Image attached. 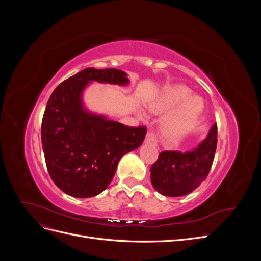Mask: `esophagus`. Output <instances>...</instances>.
Segmentation results:
<instances>
[{
    "mask_svg": "<svg viewBox=\"0 0 261 261\" xmlns=\"http://www.w3.org/2000/svg\"><path fill=\"white\" fill-rule=\"evenodd\" d=\"M146 143L147 144H150V145H153V146H156L158 145V138L156 136L154 135V133L152 132H148L147 135H146Z\"/></svg>",
    "mask_w": 261,
    "mask_h": 261,
    "instance_id": "esophagus-1",
    "label": "esophagus"
}]
</instances>
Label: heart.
Here are the masks:
<instances>
[{"label":"heart","mask_w":261,"mask_h":261,"mask_svg":"<svg viewBox=\"0 0 261 261\" xmlns=\"http://www.w3.org/2000/svg\"><path fill=\"white\" fill-rule=\"evenodd\" d=\"M156 113L167 112L162 120V129L172 137H184L198 124L204 110L203 100L198 96H192V90L186 86L168 87L149 106ZM139 116L146 118V113Z\"/></svg>","instance_id":"b5f03b06"}]
</instances>
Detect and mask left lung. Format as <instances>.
Instances as JSON below:
<instances>
[{
	"instance_id": "obj_1",
	"label": "left lung",
	"mask_w": 261,
	"mask_h": 261,
	"mask_svg": "<svg viewBox=\"0 0 261 261\" xmlns=\"http://www.w3.org/2000/svg\"><path fill=\"white\" fill-rule=\"evenodd\" d=\"M217 124H213L198 146L185 152L162 151L152 165L151 183L155 191L168 197L185 196L207 177L217 149Z\"/></svg>"
}]
</instances>
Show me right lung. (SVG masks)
<instances>
[{
    "mask_svg": "<svg viewBox=\"0 0 261 261\" xmlns=\"http://www.w3.org/2000/svg\"><path fill=\"white\" fill-rule=\"evenodd\" d=\"M93 82L129 84L123 70L88 67L57 87L42 118L41 141L49 174L62 192L75 198L103 192L121 158L143 144L147 133L146 127H128L89 111L83 97Z\"/></svg>",
    "mask_w": 261,
    "mask_h": 261,
    "instance_id": "add662e5",
    "label": "right lung"
}]
</instances>
